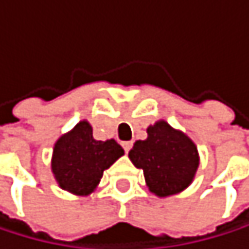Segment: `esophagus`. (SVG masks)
I'll return each instance as SVG.
<instances>
[{
	"instance_id": "obj_1",
	"label": "esophagus",
	"mask_w": 249,
	"mask_h": 249,
	"mask_svg": "<svg viewBox=\"0 0 249 249\" xmlns=\"http://www.w3.org/2000/svg\"><path fill=\"white\" fill-rule=\"evenodd\" d=\"M132 145H133V142H132V141H126V142H123V148H124V151H126V153H129V150L132 148Z\"/></svg>"
}]
</instances>
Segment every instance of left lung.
<instances>
[{"instance_id": "obj_1", "label": "left lung", "mask_w": 249, "mask_h": 249, "mask_svg": "<svg viewBox=\"0 0 249 249\" xmlns=\"http://www.w3.org/2000/svg\"><path fill=\"white\" fill-rule=\"evenodd\" d=\"M129 159L142 169L148 190L157 197L184 192L193 182L200 161L190 136L165 120L147 127V138L133 144Z\"/></svg>"}]
</instances>
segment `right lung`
<instances>
[{
	"label": "right lung",
	"instance_id": "obj_1",
	"mask_svg": "<svg viewBox=\"0 0 249 249\" xmlns=\"http://www.w3.org/2000/svg\"><path fill=\"white\" fill-rule=\"evenodd\" d=\"M124 154L114 140L96 141L88 120L78 122L54 142L52 172L62 190L75 196H89L117 159Z\"/></svg>",
	"mask_w": 249,
	"mask_h": 249
}]
</instances>
